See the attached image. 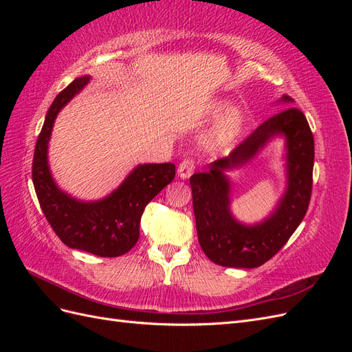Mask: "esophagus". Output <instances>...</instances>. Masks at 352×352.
Segmentation results:
<instances>
[{"label": "esophagus", "instance_id": "1", "mask_svg": "<svg viewBox=\"0 0 352 352\" xmlns=\"http://www.w3.org/2000/svg\"><path fill=\"white\" fill-rule=\"evenodd\" d=\"M195 170V162L192 158H186L177 167V175L180 179H188L190 175L194 173Z\"/></svg>", "mask_w": 352, "mask_h": 352}]
</instances>
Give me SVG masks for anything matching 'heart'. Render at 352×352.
I'll list each match as a JSON object with an SVG mask.
<instances>
[{"label": "heart", "instance_id": "1", "mask_svg": "<svg viewBox=\"0 0 352 352\" xmlns=\"http://www.w3.org/2000/svg\"><path fill=\"white\" fill-rule=\"evenodd\" d=\"M225 107L226 101H216L212 104L211 111L212 114H217L221 110H225ZM245 124H247V113H245L241 105H233V107H229L220 116V119L206 136L204 144L211 150L225 148L242 133Z\"/></svg>", "mask_w": 352, "mask_h": 352}]
</instances>
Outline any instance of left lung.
Instances as JSON below:
<instances>
[{
	"label": "left lung",
	"mask_w": 352,
	"mask_h": 352,
	"mask_svg": "<svg viewBox=\"0 0 352 352\" xmlns=\"http://www.w3.org/2000/svg\"><path fill=\"white\" fill-rule=\"evenodd\" d=\"M282 102L292 98L283 95ZM285 136L288 186L278 207L257 226H242L230 212L224 170L248 162L272 137ZM314 138L301 110L287 107L263 122L228 157L190 176L198 241L207 257L223 267L254 269L269 261L302 221L313 189Z\"/></svg>",
	"instance_id": "8db88e82"
}]
</instances>
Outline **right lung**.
<instances>
[{
	"mask_svg": "<svg viewBox=\"0 0 352 352\" xmlns=\"http://www.w3.org/2000/svg\"><path fill=\"white\" fill-rule=\"evenodd\" d=\"M88 82L89 76L74 79L52 101L36 141L32 180L42 212L63 243L98 257H119L140 239L146 204L175 179L176 167L173 163L140 164L100 201L85 202L63 192L50 172L48 142L57 114Z\"/></svg>",
	"mask_w": 352,
	"mask_h": 352,
	"instance_id": "obj_1",
	"label": "right lung"
}]
</instances>
